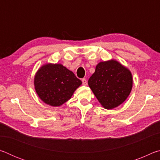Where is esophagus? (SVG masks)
Returning <instances> with one entry per match:
<instances>
[{
  "mask_svg": "<svg viewBox=\"0 0 160 160\" xmlns=\"http://www.w3.org/2000/svg\"><path fill=\"white\" fill-rule=\"evenodd\" d=\"M82 82L83 85H87V84H88V82H87V80H86V79H85V78L82 79Z\"/></svg>",
  "mask_w": 160,
  "mask_h": 160,
  "instance_id": "1",
  "label": "esophagus"
}]
</instances>
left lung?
I'll list each match as a JSON object with an SVG mask.
<instances>
[{
  "label": "left lung",
  "mask_w": 160,
  "mask_h": 160,
  "mask_svg": "<svg viewBox=\"0 0 160 160\" xmlns=\"http://www.w3.org/2000/svg\"><path fill=\"white\" fill-rule=\"evenodd\" d=\"M88 85L102 106L112 109L126 101L132 88V77L128 68L118 61H102L88 80Z\"/></svg>",
  "instance_id": "obj_1"
}]
</instances>
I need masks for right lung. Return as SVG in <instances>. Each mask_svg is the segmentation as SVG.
<instances>
[{
    "instance_id": "right-lung-1",
    "label": "right lung",
    "mask_w": 160,
    "mask_h": 160,
    "mask_svg": "<svg viewBox=\"0 0 160 160\" xmlns=\"http://www.w3.org/2000/svg\"><path fill=\"white\" fill-rule=\"evenodd\" d=\"M81 80L60 63H47L37 70L34 78L35 91L45 104L60 107L69 100Z\"/></svg>"
}]
</instances>
